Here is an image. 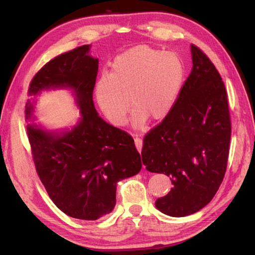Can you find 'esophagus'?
<instances>
[{
	"mask_svg": "<svg viewBox=\"0 0 255 255\" xmlns=\"http://www.w3.org/2000/svg\"><path fill=\"white\" fill-rule=\"evenodd\" d=\"M135 145H136V148L138 152H140L141 150V147H143V140H141V138L139 137H135ZM145 167V165H143Z\"/></svg>",
	"mask_w": 255,
	"mask_h": 255,
	"instance_id": "obj_1",
	"label": "esophagus"
}]
</instances>
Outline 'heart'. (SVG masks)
<instances>
[{
  "mask_svg": "<svg viewBox=\"0 0 255 255\" xmlns=\"http://www.w3.org/2000/svg\"><path fill=\"white\" fill-rule=\"evenodd\" d=\"M184 64L178 54L147 45L131 47L115 58L110 75L96 86L98 105L116 127L123 126L130 104L132 123L141 127L148 118L161 122L176 105L184 81Z\"/></svg>",
  "mask_w": 255,
  "mask_h": 255,
  "instance_id": "obj_1",
  "label": "heart"
}]
</instances>
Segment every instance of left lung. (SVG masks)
I'll return each mask as SVG.
<instances>
[{
  "mask_svg": "<svg viewBox=\"0 0 255 255\" xmlns=\"http://www.w3.org/2000/svg\"><path fill=\"white\" fill-rule=\"evenodd\" d=\"M192 71L176 105L144 137L146 169L170 176L173 188L155 201L172 217L197 213L209 204L225 175L231 116L222 76L211 60L191 45Z\"/></svg>",
  "mask_w": 255,
  "mask_h": 255,
  "instance_id": "1",
  "label": "left lung"
}]
</instances>
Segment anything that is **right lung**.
I'll return each instance as SVG.
<instances>
[{
    "mask_svg": "<svg viewBox=\"0 0 255 255\" xmlns=\"http://www.w3.org/2000/svg\"><path fill=\"white\" fill-rule=\"evenodd\" d=\"M89 45L56 56L46 63L29 84V96L41 90H74L82 118L71 131L51 133L28 125L27 133L36 171L58 208L84 221L109 214L116 205V184L137 174L140 155L128 132L107 124L97 114L92 94L99 60L88 53ZM31 102L25 105L27 119Z\"/></svg>",
    "mask_w": 255,
    "mask_h": 255,
    "instance_id": "obj_1",
    "label": "right lung"
}]
</instances>
